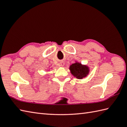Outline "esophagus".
<instances>
[{"label": "esophagus", "mask_w": 127, "mask_h": 127, "mask_svg": "<svg viewBox=\"0 0 127 127\" xmlns=\"http://www.w3.org/2000/svg\"><path fill=\"white\" fill-rule=\"evenodd\" d=\"M64 63L63 62H61L60 63V66H62V67H63V66H64Z\"/></svg>", "instance_id": "esophagus-1"}]
</instances>
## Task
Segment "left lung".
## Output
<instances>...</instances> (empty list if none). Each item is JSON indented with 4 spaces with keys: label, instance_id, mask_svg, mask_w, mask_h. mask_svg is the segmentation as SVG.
Returning a JSON list of instances; mask_svg holds the SVG:
<instances>
[{
    "label": "left lung",
    "instance_id": "left-lung-1",
    "mask_svg": "<svg viewBox=\"0 0 127 127\" xmlns=\"http://www.w3.org/2000/svg\"><path fill=\"white\" fill-rule=\"evenodd\" d=\"M69 69L71 74L78 79H82L87 77L89 73V67L78 62L71 65Z\"/></svg>",
    "mask_w": 127,
    "mask_h": 127
}]
</instances>
